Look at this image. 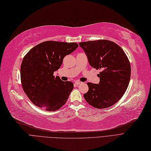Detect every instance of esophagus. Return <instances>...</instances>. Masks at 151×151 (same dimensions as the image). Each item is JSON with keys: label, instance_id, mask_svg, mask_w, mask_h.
Wrapping results in <instances>:
<instances>
[{"label": "esophagus", "instance_id": "esophagus-1", "mask_svg": "<svg viewBox=\"0 0 151 151\" xmlns=\"http://www.w3.org/2000/svg\"><path fill=\"white\" fill-rule=\"evenodd\" d=\"M75 84L76 85H81V83H82V82H81V81H75Z\"/></svg>", "mask_w": 151, "mask_h": 151}]
</instances>
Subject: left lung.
Returning a JSON list of instances; mask_svg holds the SVG:
<instances>
[{
	"instance_id": "1",
	"label": "left lung",
	"mask_w": 151,
	"mask_h": 151,
	"mask_svg": "<svg viewBox=\"0 0 151 151\" xmlns=\"http://www.w3.org/2000/svg\"><path fill=\"white\" fill-rule=\"evenodd\" d=\"M89 64L101 69L99 84L87 83L88 91L83 95L85 100L96 109L110 107L125 93L129 84L131 68L123 50L109 40H97L79 43Z\"/></svg>"
}]
</instances>
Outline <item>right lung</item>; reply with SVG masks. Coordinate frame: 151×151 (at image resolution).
<instances>
[{"mask_svg":"<svg viewBox=\"0 0 151 151\" xmlns=\"http://www.w3.org/2000/svg\"><path fill=\"white\" fill-rule=\"evenodd\" d=\"M78 45L76 42L47 41L36 45L24 56L21 67L22 88L32 103L47 111L65 105L73 83L63 81L54 72L60 68L63 58Z\"/></svg>","mask_w":151,"mask_h":151,"instance_id":"add662e5","label":"right lung"}]
</instances>
